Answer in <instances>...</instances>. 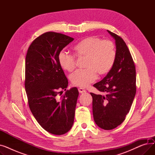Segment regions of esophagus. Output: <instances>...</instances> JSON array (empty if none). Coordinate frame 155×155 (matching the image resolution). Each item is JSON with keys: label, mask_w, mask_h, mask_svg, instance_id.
Here are the masks:
<instances>
[{"label": "esophagus", "mask_w": 155, "mask_h": 155, "mask_svg": "<svg viewBox=\"0 0 155 155\" xmlns=\"http://www.w3.org/2000/svg\"><path fill=\"white\" fill-rule=\"evenodd\" d=\"M78 91L80 94H84V93H86V91L85 90V89L82 88H78Z\"/></svg>", "instance_id": "34e87169"}]
</instances>
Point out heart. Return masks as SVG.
Returning <instances> with one entry per match:
<instances>
[{
	"label": "heart",
	"mask_w": 155,
	"mask_h": 155,
	"mask_svg": "<svg viewBox=\"0 0 155 155\" xmlns=\"http://www.w3.org/2000/svg\"><path fill=\"white\" fill-rule=\"evenodd\" d=\"M74 54L86 58L85 70H77L70 76L72 85L86 88L97 77L110 71L116 58L114 44L110 41H103L96 36H89L81 40L73 47ZM60 66L65 71H72L76 66L74 55L61 51L58 56Z\"/></svg>",
	"instance_id": "obj_1"
}]
</instances>
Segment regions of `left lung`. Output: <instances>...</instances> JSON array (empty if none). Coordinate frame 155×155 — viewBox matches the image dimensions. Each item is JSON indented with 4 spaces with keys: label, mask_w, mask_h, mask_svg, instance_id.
Returning a JSON list of instances; mask_svg holds the SVG:
<instances>
[{
    "label": "left lung",
    "mask_w": 155,
    "mask_h": 155,
    "mask_svg": "<svg viewBox=\"0 0 155 155\" xmlns=\"http://www.w3.org/2000/svg\"><path fill=\"white\" fill-rule=\"evenodd\" d=\"M107 31L116 41V60L107 75L94 85L102 94H91L95 123L103 129L110 130L123 123L131 109L136 78L134 63L124 41Z\"/></svg>",
    "instance_id": "left-lung-1"
}]
</instances>
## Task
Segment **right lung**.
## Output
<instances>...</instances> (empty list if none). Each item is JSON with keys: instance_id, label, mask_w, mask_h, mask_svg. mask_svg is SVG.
<instances>
[{"instance_id": "add662e5", "label": "right lung", "mask_w": 155, "mask_h": 155, "mask_svg": "<svg viewBox=\"0 0 155 155\" xmlns=\"http://www.w3.org/2000/svg\"><path fill=\"white\" fill-rule=\"evenodd\" d=\"M73 39L58 32H45L32 42L26 57L24 85L29 109L40 126L53 134L67 133L74 121L77 88L58 97L68 84L58 56Z\"/></svg>"}]
</instances>
